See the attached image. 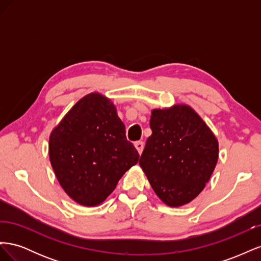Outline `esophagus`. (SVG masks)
Instances as JSON below:
<instances>
[{"mask_svg": "<svg viewBox=\"0 0 261 261\" xmlns=\"http://www.w3.org/2000/svg\"><path fill=\"white\" fill-rule=\"evenodd\" d=\"M134 145H135V147H136V149H137L138 153H139V154H141V152H143V150H144V146H145L143 141H136V143L134 144Z\"/></svg>", "mask_w": 261, "mask_h": 261, "instance_id": "1", "label": "esophagus"}]
</instances>
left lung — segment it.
Listing matches in <instances>:
<instances>
[{"instance_id": "8db88e82", "label": "left lung", "mask_w": 261, "mask_h": 261, "mask_svg": "<svg viewBox=\"0 0 261 261\" xmlns=\"http://www.w3.org/2000/svg\"><path fill=\"white\" fill-rule=\"evenodd\" d=\"M150 128L139 165L165 204L184 206L202 192L215 171L218 139L187 105L152 110Z\"/></svg>"}]
</instances>
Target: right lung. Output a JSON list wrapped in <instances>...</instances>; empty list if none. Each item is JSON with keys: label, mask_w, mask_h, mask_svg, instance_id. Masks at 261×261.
<instances>
[{"label": "right lung", "mask_w": 261, "mask_h": 261, "mask_svg": "<svg viewBox=\"0 0 261 261\" xmlns=\"http://www.w3.org/2000/svg\"><path fill=\"white\" fill-rule=\"evenodd\" d=\"M49 156L64 192L82 206L94 207L114 191L139 154L126 139L113 102L91 92L51 132Z\"/></svg>", "instance_id": "obj_1"}]
</instances>
